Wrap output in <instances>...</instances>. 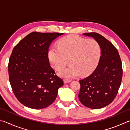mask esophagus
Here are the masks:
<instances>
[{
  "label": "esophagus",
  "mask_w": 130,
  "mask_h": 130,
  "mask_svg": "<svg viewBox=\"0 0 130 130\" xmlns=\"http://www.w3.org/2000/svg\"><path fill=\"white\" fill-rule=\"evenodd\" d=\"M63 81H64L65 83H69L71 82L72 80H70V79H67V78H64L63 79Z\"/></svg>",
  "instance_id": "1"
}]
</instances>
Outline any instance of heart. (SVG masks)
<instances>
[{"label": "heart", "mask_w": 130, "mask_h": 130, "mask_svg": "<svg viewBox=\"0 0 130 130\" xmlns=\"http://www.w3.org/2000/svg\"><path fill=\"white\" fill-rule=\"evenodd\" d=\"M101 46L94 39H86L76 35H69L61 38L58 47H51L48 58L56 70L62 69L59 75L65 78H73L81 73L87 76L91 73L98 65L101 56Z\"/></svg>", "instance_id": "heart-1"}]
</instances>
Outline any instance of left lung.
<instances>
[{
	"mask_svg": "<svg viewBox=\"0 0 130 130\" xmlns=\"http://www.w3.org/2000/svg\"><path fill=\"white\" fill-rule=\"evenodd\" d=\"M83 35L92 37L99 43L102 52L98 67L91 75L79 80L78 99L92 109L104 107L115 99L122 82V63L118 50L107 39L96 32Z\"/></svg>",
	"mask_w": 130,
	"mask_h": 130,
	"instance_id": "1",
	"label": "left lung"
}]
</instances>
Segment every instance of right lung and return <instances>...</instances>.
Returning a JSON list of instances; mask_svg holds the SVG:
<instances>
[{
	"mask_svg": "<svg viewBox=\"0 0 130 130\" xmlns=\"http://www.w3.org/2000/svg\"><path fill=\"white\" fill-rule=\"evenodd\" d=\"M63 33L32 32L17 44L8 62L9 81L19 102L32 109H42L56 100L63 85L50 65L48 51L52 42Z\"/></svg>",
	"mask_w": 130,
	"mask_h": 130,
	"instance_id": "obj_1",
	"label": "right lung"
}]
</instances>
